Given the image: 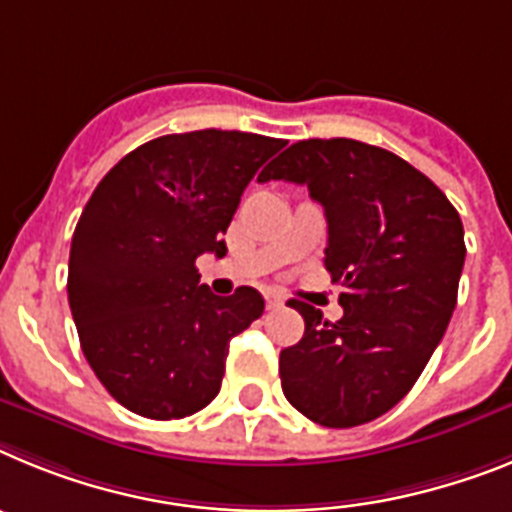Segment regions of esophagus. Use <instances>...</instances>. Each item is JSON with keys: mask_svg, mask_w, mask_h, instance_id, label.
<instances>
[{"mask_svg": "<svg viewBox=\"0 0 512 512\" xmlns=\"http://www.w3.org/2000/svg\"><path fill=\"white\" fill-rule=\"evenodd\" d=\"M265 306L268 309H281L283 306V296L278 291H265Z\"/></svg>", "mask_w": 512, "mask_h": 512, "instance_id": "esophagus-1", "label": "esophagus"}]
</instances>
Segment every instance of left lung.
Segmentation results:
<instances>
[{
    "mask_svg": "<svg viewBox=\"0 0 512 512\" xmlns=\"http://www.w3.org/2000/svg\"><path fill=\"white\" fill-rule=\"evenodd\" d=\"M309 188L327 216L324 268L342 319L304 301V337L281 350L288 402L324 428L389 412L420 379L456 309L466 244L459 211L410 162L353 139L288 146L260 182Z\"/></svg>",
    "mask_w": 512,
    "mask_h": 512,
    "instance_id": "obj_1",
    "label": "left lung"
}]
</instances>
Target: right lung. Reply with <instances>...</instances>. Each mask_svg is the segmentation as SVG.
I'll return each mask as SVG.
<instances>
[{
  "label": "right lung",
  "instance_id": "1",
  "mask_svg": "<svg viewBox=\"0 0 512 512\" xmlns=\"http://www.w3.org/2000/svg\"><path fill=\"white\" fill-rule=\"evenodd\" d=\"M283 139L170 133L102 177L71 237L69 306L87 363L126 410L180 420L219 394L231 337L262 317L250 286L216 296L195 260L226 255L224 234Z\"/></svg>",
  "mask_w": 512,
  "mask_h": 512
}]
</instances>
